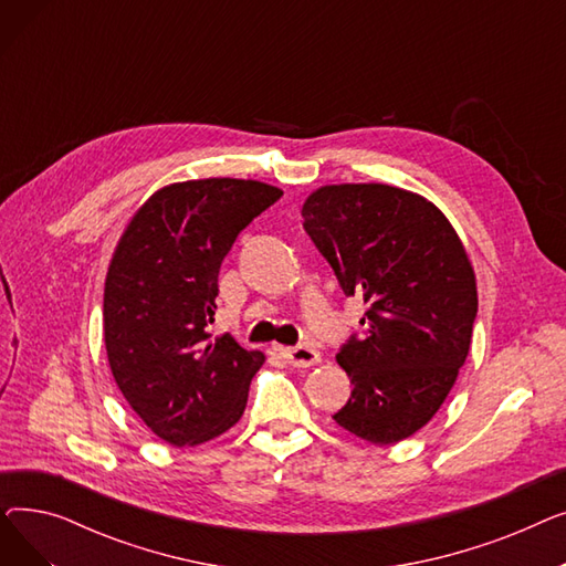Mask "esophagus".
I'll return each instance as SVG.
<instances>
[{"instance_id": "1", "label": "esophagus", "mask_w": 566, "mask_h": 566, "mask_svg": "<svg viewBox=\"0 0 566 566\" xmlns=\"http://www.w3.org/2000/svg\"><path fill=\"white\" fill-rule=\"evenodd\" d=\"M282 355L293 367H312L321 363V353L312 346H286L282 348Z\"/></svg>"}]
</instances>
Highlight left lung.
I'll use <instances>...</instances> for the list:
<instances>
[{
	"label": "left lung",
	"mask_w": 566,
	"mask_h": 566,
	"mask_svg": "<svg viewBox=\"0 0 566 566\" xmlns=\"http://www.w3.org/2000/svg\"><path fill=\"white\" fill-rule=\"evenodd\" d=\"M303 218L344 293L369 305L363 337L337 353L353 390L333 420L374 444L399 442L433 418L468 358L470 256L433 201L395 186H321Z\"/></svg>",
	"instance_id": "left-lung-1"
}]
</instances>
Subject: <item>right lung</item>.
I'll return each mask as SVG.
<instances>
[{
  "mask_svg": "<svg viewBox=\"0 0 566 566\" xmlns=\"http://www.w3.org/2000/svg\"><path fill=\"white\" fill-rule=\"evenodd\" d=\"M282 190L252 178H192L148 197L114 248L103 337L118 390L174 448H195L243 418L265 363L213 323L220 263Z\"/></svg>",
  "mask_w": 566,
  "mask_h": 566,
  "instance_id": "add662e5",
  "label": "right lung"
}]
</instances>
